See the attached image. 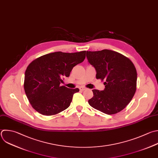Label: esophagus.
<instances>
[{
    "instance_id": "esophagus-1",
    "label": "esophagus",
    "mask_w": 158,
    "mask_h": 158,
    "mask_svg": "<svg viewBox=\"0 0 158 158\" xmlns=\"http://www.w3.org/2000/svg\"><path fill=\"white\" fill-rule=\"evenodd\" d=\"M85 89H86V88H85V87H84V86H81V87H80V91H84V90H85Z\"/></svg>"
}]
</instances>
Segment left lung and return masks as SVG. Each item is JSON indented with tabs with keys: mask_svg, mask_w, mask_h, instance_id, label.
<instances>
[{
	"mask_svg": "<svg viewBox=\"0 0 158 158\" xmlns=\"http://www.w3.org/2000/svg\"><path fill=\"white\" fill-rule=\"evenodd\" d=\"M86 57L96 69V78L105 80L103 91L92 90L94 96L89 99V104L109 115L120 112L136 92L137 73L134 64L128 57L108 49L86 51Z\"/></svg>",
	"mask_w": 158,
	"mask_h": 158,
	"instance_id": "obj_1",
	"label": "left lung"
}]
</instances>
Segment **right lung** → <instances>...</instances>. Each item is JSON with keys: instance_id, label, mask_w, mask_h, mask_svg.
<instances>
[{"instance_id": "right-lung-1", "label": "right lung", "mask_w": 158, "mask_h": 158, "mask_svg": "<svg viewBox=\"0 0 158 158\" xmlns=\"http://www.w3.org/2000/svg\"><path fill=\"white\" fill-rule=\"evenodd\" d=\"M85 57V51L56 52L32 61L25 71L24 89L33 108L44 115H55L68 108L79 89H70L60 83Z\"/></svg>"}]
</instances>
